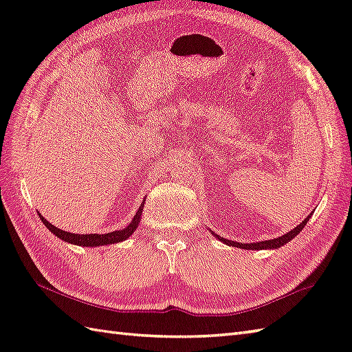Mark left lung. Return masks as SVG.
<instances>
[{
  "instance_id": "8db88e82",
  "label": "left lung",
  "mask_w": 352,
  "mask_h": 352,
  "mask_svg": "<svg viewBox=\"0 0 352 352\" xmlns=\"http://www.w3.org/2000/svg\"><path fill=\"white\" fill-rule=\"evenodd\" d=\"M311 215L307 217L305 221H302V224H298L294 230H291L289 233L280 236L278 239H272V241H263V242H256V243H237V242H233V241H228V239H224V237H219L217 236L221 242H224L230 246H234V248H242V250H265V248H272V250H275V248H280L282 245L288 243L291 239H294L300 231H302L306 226V222L309 221Z\"/></svg>"
}]
</instances>
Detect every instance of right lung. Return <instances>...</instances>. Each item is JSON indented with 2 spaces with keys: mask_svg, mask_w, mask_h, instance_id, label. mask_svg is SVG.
<instances>
[{
  "mask_svg": "<svg viewBox=\"0 0 352 352\" xmlns=\"http://www.w3.org/2000/svg\"><path fill=\"white\" fill-rule=\"evenodd\" d=\"M142 208H143V204L140 206V209L137 210V213L131 221V224L128 226L126 228L111 231V233H107V234H74V233H68V231L56 228L55 226L50 224V222L43 218L40 213H38V217H40L43 224H45L50 231H52L55 236H58L59 239H63L64 242L79 245V246H92L94 248V246H101V245L118 243V242L125 241L126 237H130L135 231L137 226H139V222H140V215H142V210H143Z\"/></svg>",
  "mask_w": 352,
  "mask_h": 352,
  "instance_id": "obj_1",
  "label": "right lung"
}]
</instances>
